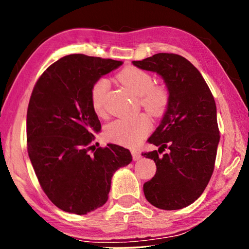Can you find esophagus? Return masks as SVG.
<instances>
[{
  "instance_id": "obj_1",
  "label": "esophagus",
  "mask_w": 249,
  "mask_h": 249,
  "mask_svg": "<svg viewBox=\"0 0 249 249\" xmlns=\"http://www.w3.org/2000/svg\"><path fill=\"white\" fill-rule=\"evenodd\" d=\"M132 156L134 160H140L142 158V154L138 150H132Z\"/></svg>"
}]
</instances>
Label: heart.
Instances as JSON below:
<instances>
[{
	"label": "heart",
	"instance_id": "heart-1",
	"mask_svg": "<svg viewBox=\"0 0 249 249\" xmlns=\"http://www.w3.org/2000/svg\"><path fill=\"white\" fill-rule=\"evenodd\" d=\"M120 81L140 96V105L150 115L161 116L169 105V92L162 86H154V78L135 67L124 69L117 75ZM109 83L105 78H100L91 88V104L98 115L104 113L105 96L108 91ZM151 129L150 120L144 114L124 117L111 122L105 127V135L109 141L125 146H136L144 140Z\"/></svg>",
	"mask_w": 249,
	"mask_h": 249
}]
</instances>
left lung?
<instances>
[{"label":"left lung","instance_id":"1","mask_svg":"<svg viewBox=\"0 0 249 249\" xmlns=\"http://www.w3.org/2000/svg\"><path fill=\"white\" fill-rule=\"evenodd\" d=\"M133 65L158 73L170 98L148 138L159 149L142 154L157 167L153 179L144 183V195L158 209L185 208L203 193L214 170L220 142L215 101L200 71L182 56L160 53Z\"/></svg>","mask_w":249,"mask_h":249}]
</instances>
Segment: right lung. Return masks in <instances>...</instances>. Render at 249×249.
<instances>
[{"mask_svg": "<svg viewBox=\"0 0 249 249\" xmlns=\"http://www.w3.org/2000/svg\"><path fill=\"white\" fill-rule=\"evenodd\" d=\"M123 62L73 53L40 75L27 108V151L40 187L65 212L83 215L105 204L114 172L132 161L124 147L95 148L101 130L91 88Z\"/></svg>", "mask_w": 249, "mask_h": 249, "instance_id": "right-lung-1", "label": "right lung"}]
</instances>
